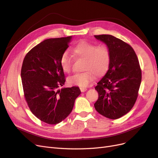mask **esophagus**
<instances>
[{
    "instance_id": "esophagus-1",
    "label": "esophagus",
    "mask_w": 158,
    "mask_h": 158,
    "mask_svg": "<svg viewBox=\"0 0 158 158\" xmlns=\"http://www.w3.org/2000/svg\"><path fill=\"white\" fill-rule=\"evenodd\" d=\"M80 91H81V92H85V91L87 90V88H83V87H80Z\"/></svg>"
}]
</instances>
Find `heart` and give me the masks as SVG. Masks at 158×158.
I'll list each match as a JSON object with an SVG mask.
<instances>
[{"label":"heart","mask_w":158,"mask_h":158,"mask_svg":"<svg viewBox=\"0 0 158 158\" xmlns=\"http://www.w3.org/2000/svg\"><path fill=\"white\" fill-rule=\"evenodd\" d=\"M78 58L85 59L83 73L74 74L68 79L69 84L87 87L94 80L95 75L102 76L107 73L111 63V52L107 47L98 46L86 41H81L72 49ZM73 60L67 52H64L60 59V66L64 73L72 69Z\"/></svg>","instance_id":"heart-1"}]
</instances>
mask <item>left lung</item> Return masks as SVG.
<instances>
[{
	"label": "left lung",
	"mask_w": 158,
	"mask_h": 158,
	"mask_svg": "<svg viewBox=\"0 0 158 158\" xmlns=\"http://www.w3.org/2000/svg\"><path fill=\"white\" fill-rule=\"evenodd\" d=\"M94 36L111 52L109 69L95 88L99 95L94 107L102 115L117 119L130 111L137 99L142 80L139 61L125 41L111 35Z\"/></svg>",
	"instance_id": "left-lung-1"
}]
</instances>
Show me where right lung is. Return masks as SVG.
<instances>
[{"label": "right lung", "mask_w": 158, "mask_h": 158, "mask_svg": "<svg viewBox=\"0 0 158 158\" xmlns=\"http://www.w3.org/2000/svg\"><path fill=\"white\" fill-rule=\"evenodd\" d=\"M71 38L44 40L27 52L22 63V83L27 106L37 118L49 125L69 116L81 93L76 86L59 89L66 81L60 59Z\"/></svg>", "instance_id": "1"}]
</instances>
